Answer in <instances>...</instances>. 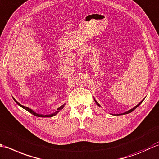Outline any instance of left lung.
<instances>
[{
  "label": "left lung",
  "mask_w": 159,
  "mask_h": 159,
  "mask_svg": "<svg viewBox=\"0 0 159 159\" xmlns=\"http://www.w3.org/2000/svg\"><path fill=\"white\" fill-rule=\"evenodd\" d=\"M143 100H144V99H143V100H142V101H141V102L140 103H139V104H137V106H136L135 107H134V108H132V109H131V110H129V111H128V112H124V113H123V114H119V115H125V114H128V113H130L131 112H132V111H133L134 109H136V108H137V107H138V106H139V105H140V104H141V103L142 102H143ZM95 103H97V104H98V105L99 106H100V105L99 104V103H98V102H97V101H96V100H95Z\"/></svg>",
  "instance_id": "1"
}]
</instances>
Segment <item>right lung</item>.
<instances>
[{
	"mask_svg": "<svg viewBox=\"0 0 159 159\" xmlns=\"http://www.w3.org/2000/svg\"><path fill=\"white\" fill-rule=\"evenodd\" d=\"M14 101H15L16 103H17V104H18V105H19L20 106H21L22 108H24V109H25V110H26V111H27L28 112H30V113H31L32 115H34L36 116H39V117H51V116H54V115H56L58 112L60 111L61 110L64 108V105H62V106H61L60 107V108H57V111L56 112L53 113V114H51V115H43L37 114V113H35V112H34L33 111H32L31 109L27 108V107H26V106H22V105L20 104V103H19L17 101H16V100L14 98Z\"/></svg>",
	"mask_w": 159,
	"mask_h": 159,
	"instance_id": "1",
	"label": "right lung"
}]
</instances>
